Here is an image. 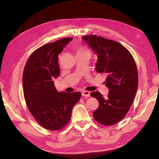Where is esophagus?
Instances as JSON below:
<instances>
[{"label": "esophagus", "instance_id": "1", "mask_svg": "<svg viewBox=\"0 0 159 159\" xmlns=\"http://www.w3.org/2000/svg\"><path fill=\"white\" fill-rule=\"evenodd\" d=\"M81 94H82V96H84V97H89L90 92L88 91H83Z\"/></svg>", "mask_w": 159, "mask_h": 159}]
</instances>
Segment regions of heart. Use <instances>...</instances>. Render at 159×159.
Listing matches in <instances>:
<instances>
[{"label": "heart", "instance_id": "1", "mask_svg": "<svg viewBox=\"0 0 159 159\" xmlns=\"http://www.w3.org/2000/svg\"><path fill=\"white\" fill-rule=\"evenodd\" d=\"M74 49L76 52V54H80V53H83V52H88L87 50H86L85 48L83 46H80V45H78V46H75Z\"/></svg>", "mask_w": 159, "mask_h": 159}]
</instances>
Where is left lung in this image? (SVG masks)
Returning <instances> with one entry per match:
<instances>
[{
	"mask_svg": "<svg viewBox=\"0 0 159 159\" xmlns=\"http://www.w3.org/2000/svg\"><path fill=\"white\" fill-rule=\"evenodd\" d=\"M83 38L98 55L95 70L107 75L104 83L109 88L106 99L99 91L91 93L99 104L93 117L103 125H113L125 117L134 99L138 88L135 61L131 52L117 42L95 34Z\"/></svg>",
	"mask_w": 159,
	"mask_h": 159,
	"instance_id": "left-lung-1",
	"label": "left lung"
}]
</instances>
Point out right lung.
I'll return each mask as SVG.
<instances>
[{"label":"right lung","mask_w":159,"mask_h":159,"mask_svg":"<svg viewBox=\"0 0 159 159\" xmlns=\"http://www.w3.org/2000/svg\"><path fill=\"white\" fill-rule=\"evenodd\" d=\"M71 40L72 37L63 38L36 49L23 71L28 109L40 126L50 131H59L69 123L72 108L81 95L80 92H58L54 82L60 71L58 55Z\"/></svg>","instance_id":"obj_1"}]
</instances>
